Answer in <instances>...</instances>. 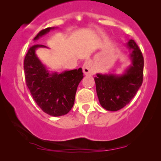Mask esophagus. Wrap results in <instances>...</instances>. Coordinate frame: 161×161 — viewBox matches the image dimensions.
Masks as SVG:
<instances>
[{
    "label": "esophagus",
    "instance_id": "1",
    "mask_svg": "<svg viewBox=\"0 0 161 161\" xmlns=\"http://www.w3.org/2000/svg\"><path fill=\"white\" fill-rule=\"evenodd\" d=\"M83 72L85 75H92L94 74V69L90 61H86L83 65Z\"/></svg>",
    "mask_w": 161,
    "mask_h": 161
}]
</instances>
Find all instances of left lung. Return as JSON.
Instances as JSON below:
<instances>
[{
  "label": "left lung",
  "instance_id": "8db88e82",
  "mask_svg": "<svg viewBox=\"0 0 161 161\" xmlns=\"http://www.w3.org/2000/svg\"><path fill=\"white\" fill-rule=\"evenodd\" d=\"M125 46L130 50L131 64L122 74H97L96 91L101 106L116 111L128 104L142 84L144 58L138 45L130 39Z\"/></svg>",
  "mask_w": 161,
  "mask_h": 161
}]
</instances>
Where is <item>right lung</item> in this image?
<instances>
[{
    "label": "right lung",
    "instance_id": "obj_1",
    "mask_svg": "<svg viewBox=\"0 0 161 161\" xmlns=\"http://www.w3.org/2000/svg\"><path fill=\"white\" fill-rule=\"evenodd\" d=\"M55 27L42 30L34 41L45 36ZM38 48H48L36 44L30 47L24 60L26 84L36 104L53 116L67 114L73 106L77 88L83 78L81 68L58 73L50 72L36 53Z\"/></svg>",
    "mask_w": 161,
    "mask_h": 161
}]
</instances>
